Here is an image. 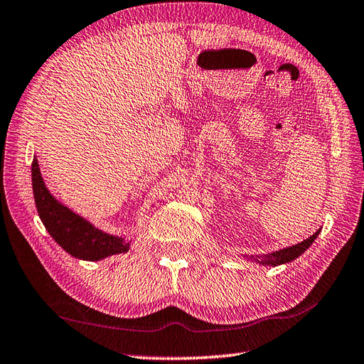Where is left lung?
<instances>
[{"label":"left lung","mask_w":364,"mask_h":364,"mask_svg":"<svg viewBox=\"0 0 364 364\" xmlns=\"http://www.w3.org/2000/svg\"><path fill=\"white\" fill-rule=\"evenodd\" d=\"M318 233H320V230H318V232L314 233L310 237H307L306 241H303V242H299V244H296V245H291V247H287V249H282V250L274 252V253H272V255H267V256H265V258H264L262 264L279 265V264L294 261L295 258H298V256H299L301 253H304V252L309 249L310 244H312V242L315 241V239H316Z\"/></svg>","instance_id":"left-lung-1"}]
</instances>
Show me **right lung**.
<instances>
[{
  "instance_id": "1",
  "label": "right lung",
  "mask_w": 364,
  "mask_h": 364,
  "mask_svg": "<svg viewBox=\"0 0 364 364\" xmlns=\"http://www.w3.org/2000/svg\"><path fill=\"white\" fill-rule=\"evenodd\" d=\"M32 187L41 223L61 249L69 255L78 259L99 261L106 256L129 250V244L122 237L100 232L99 228L52 198L41 179L38 162L35 157L32 162Z\"/></svg>"
}]
</instances>
